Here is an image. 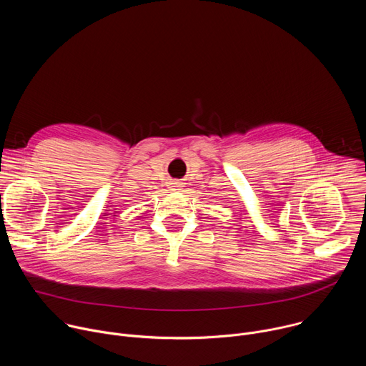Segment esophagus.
Instances as JSON below:
<instances>
[{
    "instance_id": "34e87169",
    "label": "esophagus",
    "mask_w": 366,
    "mask_h": 366,
    "mask_svg": "<svg viewBox=\"0 0 366 366\" xmlns=\"http://www.w3.org/2000/svg\"><path fill=\"white\" fill-rule=\"evenodd\" d=\"M171 185H172V187H171L172 189H179V188L182 187V182H179V181H172Z\"/></svg>"
}]
</instances>
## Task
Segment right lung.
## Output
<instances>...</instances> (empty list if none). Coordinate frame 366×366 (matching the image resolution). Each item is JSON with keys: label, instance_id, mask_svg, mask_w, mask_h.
<instances>
[{"label": "right lung", "instance_id": "obj_1", "mask_svg": "<svg viewBox=\"0 0 366 366\" xmlns=\"http://www.w3.org/2000/svg\"><path fill=\"white\" fill-rule=\"evenodd\" d=\"M0 198H1V195H0Z\"/></svg>", "mask_w": 366, "mask_h": 366}]
</instances>
